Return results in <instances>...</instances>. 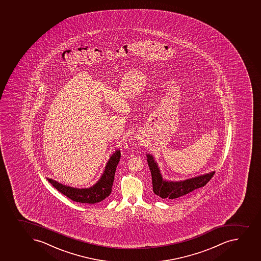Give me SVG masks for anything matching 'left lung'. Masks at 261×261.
<instances>
[{
	"mask_svg": "<svg viewBox=\"0 0 261 261\" xmlns=\"http://www.w3.org/2000/svg\"><path fill=\"white\" fill-rule=\"evenodd\" d=\"M146 156L152 178L153 191L155 195L163 199L178 198L196 189L201 188L211 179L215 173L214 171H212L210 173L186 178L184 180H166L163 178L158 163L155 162L153 155L147 154Z\"/></svg>",
	"mask_w": 261,
	"mask_h": 261,
	"instance_id": "obj_1",
	"label": "left lung"
}]
</instances>
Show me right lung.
<instances>
[{"mask_svg":"<svg viewBox=\"0 0 261 261\" xmlns=\"http://www.w3.org/2000/svg\"><path fill=\"white\" fill-rule=\"evenodd\" d=\"M120 158L121 150H116L106 163L105 170L99 179L89 188H75L59 183L52 178H47V179L58 191L72 201L81 203H98L111 195L115 178V172Z\"/></svg>","mask_w":261,"mask_h":261,"instance_id":"1","label":"right lung"}]
</instances>
